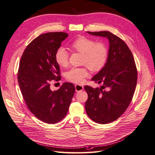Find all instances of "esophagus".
<instances>
[{"label":"esophagus","mask_w":155,"mask_h":155,"mask_svg":"<svg viewBox=\"0 0 155 155\" xmlns=\"http://www.w3.org/2000/svg\"><path fill=\"white\" fill-rule=\"evenodd\" d=\"M75 87H76V92H79L83 90V86L81 85H79V84H77V85H75Z\"/></svg>","instance_id":"obj_1"}]
</instances>
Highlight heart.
I'll list each match as a JSON object with an SVG mask.
<instances>
[{"label": "heart", "mask_w": 155, "mask_h": 155, "mask_svg": "<svg viewBox=\"0 0 155 155\" xmlns=\"http://www.w3.org/2000/svg\"><path fill=\"white\" fill-rule=\"evenodd\" d=\"M72 51L82 54L81 64L92 71H98L103 68L107 58L108 50L105 43L95 42L88 37L81 36L70 45ZM55 61L59 67H66L68 64V54L64 48L60 47L55 53ZM89 76L87 68H72L66 74L68 81L82 83Z\"/></svg>", "instance_id": "heart-1"}]
</instances>
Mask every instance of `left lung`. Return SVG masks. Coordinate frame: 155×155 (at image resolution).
Listing matches in <instances>:
<instances>
[{
  "instance_id": "obj_1",
  "label": "left lung",
  "mask_w": 155,
  "mask_h": 155,
  "mask_svg": "<svg viewBox=\"0 0 155 155\" xmlns=\"http://www.w3.org/2000/svg\"><path fill=\"white\" fill-rule=\"evenodd\" d=\"M87 33L106 37L109 42L107 63L92 78L103 86L84 87L88 94L87 115L96 123L106 124L120 118L129 107L137 85V69L132 52L120 37L108 31Z\"/></svg>"
}]
</instances>
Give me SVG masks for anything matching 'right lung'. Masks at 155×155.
Here are the masks:
<instances>
[{
    "mask_svg": "<svg viewBox=\"0 0 155 155\" xmlns=\"http://www.w3.org/2000/svg\"><path fill=\"white\" fill-rule=\"evenodd\" d=\"M68 36L64 32L41 34L27 46L18 70V82L26 104L36 118L53 124L67 115L75 91L71 83H64L52 91L50 83L61 79L55 53Z\"/></svg>",
    "mask_w": 155,
    "mask_h": 155,
    "instance_id": "obj_1",
    "label": "right lung"
}]
</instances>
